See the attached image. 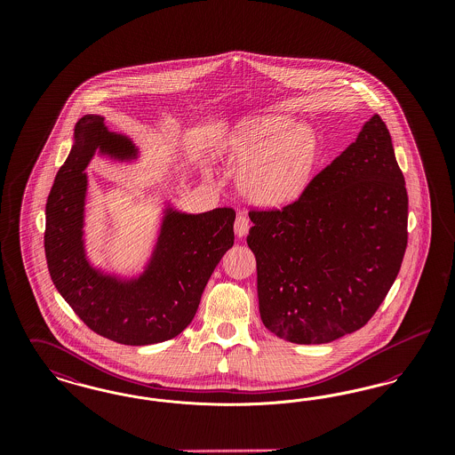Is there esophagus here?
Here are the masks:
<instances>
[{
	"label": "esophagus",
	"mask_w": 455,
	"mask_h": 455,
	"mask_svg": "<svg viewBox=\"0 0 455 455\" xmlns=\"http://www.w3.org/2000/svg\"><path fill=\"white\" fill-rule=\"evenodd\" d=\"M249 227H251V221L245 215H238L235 218V225H234V230H235V235L238 238L245 237L247 232H249Z\"/></svg>",
	"instance_id": "obj_1"
}]
</instances>
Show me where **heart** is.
<instances>
[{"label": "heart", "instance_id": "b5f03b06", "mask_svg": "<svg viewBox=\"0 0 455 455\" xmlns=\"http://www.w3.org/2000/svg\"><path fill=\"white\" fill-rule=\"evenodd\" d=\"M227 150L240 167V193L256 204L276 206L302 193L319 158V140L293 117L271 114L242 123Z\"/></svg>", "mask_w": 455, "mask_h": 455}]
</instances>
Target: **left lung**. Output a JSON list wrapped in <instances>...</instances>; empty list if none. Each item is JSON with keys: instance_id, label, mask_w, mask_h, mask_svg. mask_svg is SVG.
<instances>
[{"instance_id": "obj_1", "label": "left lung", "mask_w": 455, "mask_h": 455, "mask_svg": "<svg viewBox=\"0 0 455 455\" xmlns=\"http://www.w3.org/2000/svg\"><path fill=\"white\" fill-rule=\"evenodd\" d=\"M262 324L297 345L367 324L408 245V193L379 114L282 210L249 212Z\"/></svg>"}]
</instances>
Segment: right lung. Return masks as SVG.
<instances>
[{
  "label": "right lung",
  "mask_w": 455,
  "mask_h": 455,
  "mask_svg": "<svg viewBox=\"0 0 455 455\" xmlns=\"http://www.w3.org/2000/svg\"><path fill=\"white\" fill-rule=\"evenodd\" d=\"M99 153L116 162L138 158L126 134L108 130L102 116H84L73 147L45 204L44 249L51 280L75 314L110 341L145 347L172 339L195 319L204 286L234 245L232 208L182 213L167 204L143 273L121 278L95 267L85 251V169Z\"/></svg>",
  "instance_id": "1"
}]
</instances>
